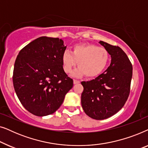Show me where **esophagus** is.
<instances>
[{"label": "esophagus", "mask_w": 148, "mask_h": 148, "mask_svg": "<svg viewBox=\"0 0 148 148\" xmlns=\"http://www.w3.org/2000/svg\"><path fill=\"white\" fill-rule=\"evenodd\" d=\"M79 83H80L79 81H78V80H76V79H74V80H73V84H79Z\"/></svg>", "instance_id": "1"}]
</instances>
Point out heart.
Segmentation results:
<instances>
[{"label":"heart","instance_id":"heart-1","mask_svg":"<svg viewBox=\"0 0 148 148\" xmlns=\"http://www.w3.org/2000/svg\"><path fill=\"white\" fill-rule=\"evenodd\" d=\"M109 61V53L106 48L90 44H77L71 52L65 50L62 54V63L64 72L71 73L78 64L72 76L81 77L86 75L94 77L102 73Z\"/></svg>","mask_w":148,"mask_h":148}]
</instances>
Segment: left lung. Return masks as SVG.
<instances>
[{
  "instance_id": "left-lung-1",
  "label": "left lung",
  "mask_w": 148,
  "mask_h": 148,
  "mask_svg": "<svg viewBox=\"0 0 148 148\" xmlns=\"http://www.w3.org/2000/svg\"><path fill=\"white\" fill-rule=\"evenodd\" d=\"M111 56L110 66L104 73L89 82H82L81 102L86 114L96 120H103L118 112L130 92L133 67L120 47L99 42Z\"/></svg>"
}]
</instances>
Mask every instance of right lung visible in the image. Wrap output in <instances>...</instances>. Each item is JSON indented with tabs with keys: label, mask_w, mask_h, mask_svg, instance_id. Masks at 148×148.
Returning <instances> with one entry per match:
<instances>
[{
	"label": "right lung",
	"mask_w": 148,
	"mask_h": 148,
	"mask_svg": "<svg viewBox=\"0 0 148 148\" xmlns=\"http://www.w3.org/2000/svg\"><path fill=\"white\" fill-rule=\"evenodd\" d=\"M66 46L58 38L42 36L20 50L14 64L13 82L21 104L36 116L59 108L73 81L64 71L62 54Z\"/></svg>",
	"instance_id": "add662e5"
}]
</instances>
